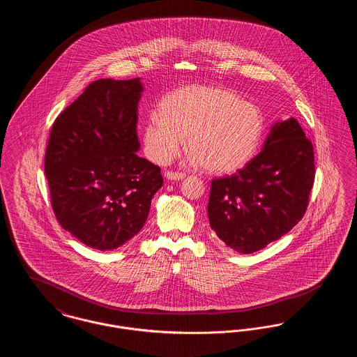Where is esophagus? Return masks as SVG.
<instances>
[{
  "instance_id": "esophagus-1",
  "label": "esophagus",
  "mask_w": 357,
  "mask_h": 357,
  "mask_svg": "<svg viewBox=\"0 0 357 357\" xmlns=\"http://www.w3.org/2000/svg\"><path fill=\"white\" fill-rule=\"evenodd\" d=\"M165 175H166V178L170 179V181H179V179H183V178L186 176V174L178 172V171H167Z\"/></svg>"
}]
</instances>
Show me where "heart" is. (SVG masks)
<instances>
[{"mask_svg":"<svg viewBox=\"0 0 357 357\" xmlns=\"http://www.w3.org/2000/svg\"><path fill=\"white\" fill-rule=\"evenodd\" d=\"M265 121L261 109L226 88L188 85L167 95L143 128L147 155L167 163L187 137L188 165L215 174L243 167L258 150Z\"/></svg>","mask_w":357,"mask_h":357,"instance_id":"b5f03b06","label":"heart"}]
</instances>
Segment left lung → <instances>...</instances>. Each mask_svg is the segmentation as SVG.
I'll return each mask as SVG.
<instances>
[{
    "instance_id": "obj_1",
    "label": "left lung",
    "mask_w": 357,
    "mask_h": 357,
    "mask_svg": "<svg viewBox=\"0 0 357 357\" xmlns=\"http://www.w3.org/2000/svg\"><path fill=\"white\" fill-rule=\"evenodd\" d=\"M314 172L313 144L300 123H275L261 153L236 174L211 181V229L238 253L264 249L303 220Z\"/></svg>"
}]
</instances>
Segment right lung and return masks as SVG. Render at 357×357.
Listing matches in <instances>:
<instances>
[{
	"instance_id": "right-lung-1",
	"label": "right lung",
	"mask_w": 357,
	"mask_h": 357,
	"mask_svg": "<svg viewBox=\"0 0 357 357\" xmlns=\"http://www.w3.org/2000/svg\"><path fill=\"white\" fill-rule=\"evenodd\" d=\"M139 79H100L52 126L45 175L56 220L82 243L114 250L140 231L160 167L136 155Z\"/></svg>"
}]
</instances>
